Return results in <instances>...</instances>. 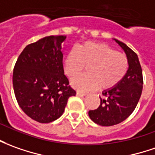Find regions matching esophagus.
Segmentation results:
<instances>
[{
	"label": "esophagus",
	"mask_w": 155,
	"mask_h": 155,
	"mask_svg": "<svg viewBox=\"0 0 155 155\" xmlns=\"http://www.w3.org/2000/svg\"><path fill=\"white\" fill-rule=\"evenodd\" d=\"M86 94H87L86 93H83V92H79V91L77 92V95L79 96V97H83V96H85Z\"/></svg>",
	"instance_id": "1"
}]
</instances>
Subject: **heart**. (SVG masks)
I'll use <instances>...</instances> for the list:
<instances>
[{"instance_id":"obj_1","label":"heart","mask_w":155,"mask_h":155,"mask_svg":"<svg viewBox=\"0 0 155 155\" xmlns=\"http://www.w3.org/2000/svg\"><path fill=\"white\" fill-rule=\"evenodd\" d=\"M86 67L87 74L71 80V85L79 90L99 87L106 90L120 83L128 70L127 56L102 43L88 42L71 50L65 56L63 69L69 78H73Z\"/></svg>"}]
</instances>
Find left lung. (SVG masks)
Wrapping results in <instances>:
<instances>
[{"instance_id":"obj_1","label":"left lung","mask_w":155,"mask_h":155,"mask_svg":"<svg viewBox=\"0 0 155 155\" xmlns=\"http://www.w3.org/2000/svg\"><path fill=\"white\" fill-rule=\"evenodd\" d=\"M125 51L128 60V70L124 78L114 88L103 91L100 106L89 110L88 116L96 124L110 127L119 124L136 108L143 89V71L136 53L126 44L114 39Z\"/></svg>"}]
</instances>
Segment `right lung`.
Wrapping results in <instances>:
<instances>
[{"label": "right lung", "mask_w": 155, "mask_h": 155, "mask_svg": "<svg viewBox=\"0 0 155 155\" xmlns=\"http://www.w3.org/2000/svg\"><path fill=\"white\" fill-rule=\"evenodd\" d=\"M66 36H47L27 45L15 64L12 84L23 112L33 120L49 123L63 114L76 91L64 74L61 45Z\"/></svg>", "instance_id": "add662e5"}]
</instances>
